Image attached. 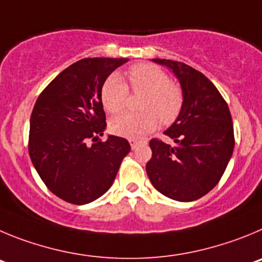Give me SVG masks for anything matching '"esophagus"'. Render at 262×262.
<instances>
[{
  "mask_svg": "<svg viewBox=\"0 0 262 262\" xmlns=\"http://www.w3.org/2000/svg\"><path fill=\"white\" fill-rule=\"evenodd\" d=\"M129 143H130L132 150H134V148L138 147V146H140L142 142H141V141H138V140H129Z\"/></svg>",
  "mask_w": 262,
  "mask_h": 262,
  "instance_id": "obj_1",
  "label": "esophagus"
}]
</instances>
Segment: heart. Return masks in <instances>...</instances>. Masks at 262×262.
Returning <instances> with one entry per match:
<instances>
[{"label": "heart", "mask_w": 262, "mask_h": 262, "mask_svg": "<svg viewBox=\"0 0 262 262\" xmlns=\"http://www.w3.org/2000/svg\"><path fill=\"white\" fill-rule=\"evenodd\" d=\"M126 78L134 93L145 94L138 114H124L111 121V132L129 140H138L158 128L159 120L169 125L180 115L184 94L178 83L169 81L166 72L151 63H138L126 70ZM102 103L108 114H120L126 105L129 90L119 75L105 79L102 87Z\"/></svg>", "instance_id": "obj_1"}]
</instances>
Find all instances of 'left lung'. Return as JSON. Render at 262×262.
I'll use <instances>...</instances> for the list:
<instances>
[{
    "label": "left lung",
    "mask_w": 262,
    "mask_h": 262,
    "mask_svg": "<svg viewBox=\"0 0 262 262\" xmlns=\"http://www.w3.org/2000/svg\"><path fill=\"white\" fill-rule=\"evenodd\" d=\"M180 81L184 104L176 121L164 132L175 145L150 141L152 157L146 164L155 189L176 201L201 199L221 180L234 151L230 110L213 82L180 61L154 58Z\"/></svg>",
    "instance_id": "1"
}]
</instances>
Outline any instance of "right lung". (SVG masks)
<instances>
[{
	"instance_id": "right-lung-1",
	"label": "right lung",
	"mask_w": 262,
	"mask_h": 262,
	"mask_svg": "<svg viewBox=\"0 0 262 262\" xmlns=\"http://www.w3.org/2000/svg\"><path fill=\"white\" fill-rule=\"evenodd\" d=\"M126 61L82 58L61 72L35 103L28 154L47 188L63 201L84 205L104 194L130 151L121 137L99 140L107 126L102 87Z\"/></svg>"
}]
</instances>
